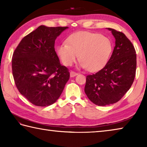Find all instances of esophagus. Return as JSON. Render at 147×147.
Returning <instances> with one entry per match:
<instances>
[{
    "instance_id": "esophagus-1",
    "label": "esophagus",
    "mask_w": 147,
    "mask_h": 147,
    "mask_svg": "<svg viewBox=\"0 0 147 147\" xmlns=\"http://www.w3.org/2000/svg\"><path fill=\"white\" fill-rule=\"evenodd\" d=\"M77 74H78V73H75V72H74V71H71V73H70L71 77H74L75 76H76Z\"/></svg>"
}]
</instances>
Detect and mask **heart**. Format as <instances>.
I'll return each instance as SVG.
<instances>
[{
    "mask_svg": "<svg viewBox=\"0 0 147 147\" xmlns=\"http://www.w3.org/2000/svg\"><path fill=\"white\" fill-rule=\"evenodd\" d=\"M112 50V43L107 37L81 31L71 34L67 39V45L57 47V53L65 65H71L80 55V67L88 69L90 72H95L107 63Z\"/></svg>",
    "mask_w": 147,
    "mask_h": 147,
    "instance_id": "obj_1",
    "label": "heart"
}]
</instances>
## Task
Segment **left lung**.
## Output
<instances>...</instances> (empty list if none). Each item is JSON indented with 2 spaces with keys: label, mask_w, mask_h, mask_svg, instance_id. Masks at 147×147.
<instances>
[{
  "label": "left lung",
  "mask_w": 147,
  "mask_h": 147,
  "mask_svg": "<svg viewBox=\"0 0 147 147\" xmlns=\"http://www.w3.org/2000/svg\"><path fill=\"white\" fill-rule=\"evenodd\" d=\"M107 29L115 39L113 53L104 68L86 76L84 89L89 100L101 106L121 100L132 85L136 71V53L132 43L123 32Z\"/></svg>",
  "instance_id": "1"
}]
</instances>
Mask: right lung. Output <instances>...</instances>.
<instances>
[{
  "mask_svg": "<svg viewBox=\"0 0 147 147\" xmlns=\"http://www.w3.org/2000/svg\"><path fill=\"white\" fill-rule=\"evenodd\" d=\"M68 27L39 26L26 36L15 50L12 73L22 95L34 105L48 106L60 96L70 77L54 49L55 40Z\"/></svg>",
  "mask_w": 147,
  "mask_h": 147,
  "instance_id": "1",
  "label": "right lung"
}]
</instances>
